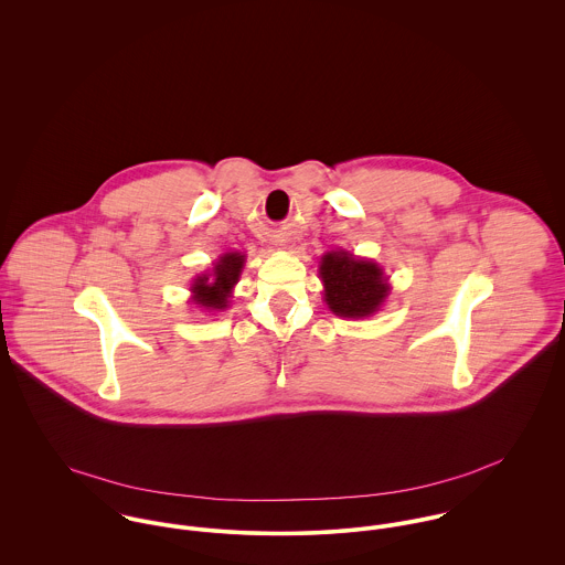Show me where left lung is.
Listing matches in <instances>:
<instances>
[{
    "label": "left lung",
    "instance_id": "8db88e82",
    "mask_svg": "<svg viewBox=\"0 0 565 565\" xmlns=\"http://www.w3.org/2000/svg\"><path fill=\"white\" fill-rule=\"evenodd\" d=\"M323 300L339 318H370L381 309L390 296L387 276L383 269L365 258L348 252H326L320 265Z\"/></svg>",
    "mask_w": 565,
    "mask_h": 565
}]
</instances>
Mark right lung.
<instances>
[{
  "label": "right lung",
  "instance_id": "add662e5",
  "mask_svg": "<svg viewBox=\"0 0 565 565\" xmlns=\"http://www.w3.org/2000/svg\"><path fill=\"white\" fill-rule=\"evenodd\" d=\"M245 256L242 252H226L217 258L211 274H202L191 285L193 305L204 311H224L228 309V300L233 296V287L242 276Z\"/></svg>",
  "mask_w": 565,
  "mask_h": 565
}]
</instances>
